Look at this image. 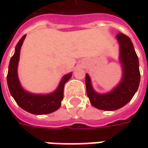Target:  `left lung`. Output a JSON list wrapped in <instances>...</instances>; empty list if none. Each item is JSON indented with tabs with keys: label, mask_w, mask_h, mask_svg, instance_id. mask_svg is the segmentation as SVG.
Masks as SVG:
<instances>
[{
	"label": "left lung",
	"mask_w": 148,
	"mask_h": 148,
	"mask_svg": "<svg viewBox=\"0 0 148 148\" xmlns=\"http://www.w3.org/2000/svg\"><path fill=\"white\" fill-rule=\"evenodd\" d=\"M116 37L120 45V60L123 68L121 83L110 93L99 95L91 87L90 77L87 74L86 76V94L90 102L102 110H115L124 106L134 97L139 86V62L133 43L123 33H119Z\"/></svg>",
	"instance_id": "left-lung-1"
}]
</instances>
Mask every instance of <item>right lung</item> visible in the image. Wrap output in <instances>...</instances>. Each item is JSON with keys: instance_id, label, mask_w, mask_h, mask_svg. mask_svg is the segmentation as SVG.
<instances>
[{"instance_id": "obj_1", "label": "right lung", "mask_w": 148, "mask_h": 148, "mask_svg": "<svg viewBox=\"0 0 148 148\" xmlns=\"http://www.w3.org/2000/svg\"><path fill=\"white\" fill-rule=\"evenodd\" d=\"M25 35L21 38L16 44L15 52L10 61L7 74L9 90L17 105L27 112L34 114H50L58 110L61 106V102L63 99L64 86L65 83L71 77V74L69 73L62 78L59 86L56 90V91L52 94L39 95L29 94L25 91L20 86L17 76V66L20 58V48L25 40Z\"/></svg>"}]
</instances>
